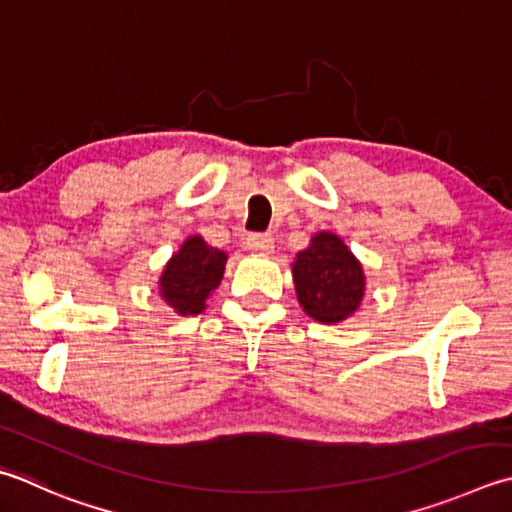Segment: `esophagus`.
Segmentation results:
<instances>
[{
	"mask_svg": "<svg viewBox=\"0 0 512 512\" xmlns=\"http://www.w3.org/2000/svg\"><path fill=\"white\" fill-rule=\"evenodd\" d=\"M246 248L253 250V253H259V255H268V253H273L275 239L270 237V235L255 233V235H250V237L246 239Z\"/></svg>",
	"mask_w": 512,
	"mask_h": 512,
	"instance_id": "obj_1",
	"label": "esophagus"
}]
</instances>
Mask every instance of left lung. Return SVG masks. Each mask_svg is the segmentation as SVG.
Returning <instances> with one entry per match:
<instances>
[{
    "instance_id": "1",
    "label": "left lung",
    "mask_w": 512,
    "mask_h": 512,
    "mask_svg": "<svg viewBox=\"0 0 512 512\" xmlns=\"http://www.w3.org/2000/svg\"><path fill=\"white\" fill-rule=\"evenodd\" d=\"M295 290L306 315L337 324L353 315L364 297V270L333 233H317L293 264Z\"/></svg>"
}]
</instances>
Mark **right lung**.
I'll use <instances>...</instances> for the list:
<instances>
[{
    "mask_svg": "<svg viewBox=\"0 0 512 512\" xmlns=\"http://www.w3.org/2000/svg\"><path fill=\"white\" fill-rule=\"evenodd\" d=\"M224 266L226 253L208 246L202 237H190L166 264L159 293L179 315L202 313L206 299L222 282Z\"/></svg>",
    "mask_w": 512,
    "mask_h": 512,
    "instance_id": "add662e5",
    "label": "right lung"
}]
</instances>
